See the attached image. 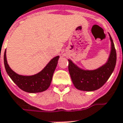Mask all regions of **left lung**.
<instances>
[{
	"label": "left lung",
	"mask_w": 123,
	"mask_h": 123,
	"mask_svg": "<svg viewBox=\"0 0 123 123\" xmlns=\"http://www.w3.org/2000/svg\"><path fill=\"white\" fill-rule=\"evenodd\" d=\"M111 50L108 60L103 66L94 70H85L68 59L69 73L73 83L77 89L91 92L101 88L108 80L114 71L116 63V52L113 40L111 37Z\"/></svg>",
	"instance_id": "1"
}]
</instances>
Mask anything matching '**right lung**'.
Here are the masks:
<instances>
[{
	"instance_id": "add662e5",
	"label": "right lung",
	"mask_w": 123,
	"mask_h": 123,
	"mask_svg": "<svg viewBox=\"0 0 123 123\" xmlns=\"http://www.w3.org/2000/svg\"><path fill=\"white\" fill-rule=\"evenodd\" d=\"M59 58V55L54 57L40 72L31 76L20 75L12 70L7 61L6 51L4 52V61L7 73L20 89L26 92L38 93L45 91L50 85Z\"/></svg>"
}]
</instances>
